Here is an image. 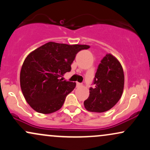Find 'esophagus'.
Here are the masks:
<instances>
[{
    "mask_svg": "<svg viewBox=\"0 0 150 150\" xmlns=\"http://www.w3.org/2000/svg\"><path fill=\"white\" fill-rule=\"evenodd\" d=\"M77 86L78 87H81V86H82V84L80 83V82H77Z\"/></svg>",
    "mask_w": 150,
    "mask_h": 150,
    "instance_id": "esophagus-1",
    "label": "esophagus"
}]
</instances>
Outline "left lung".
Segmentation results:
<instances>
[{
	"instance_id": "obj_1",
	"label": "left lung",
	"mask_w": 150,
	"mask_h": 150,
	"mask_svg": "<svg viewBox=\"0 0 150 150\" xmlns=\"http://www.w3.org/2000/svg\"><path fill=\"white\" fill-rule=\"evenodd\" d=\"M94 88L89 89V96L84 101L85 108L90 112L102 113L117 104L124 88V73L117 58L106 53L99 65L95 75Z\"/></svg>"
}]
</instances>
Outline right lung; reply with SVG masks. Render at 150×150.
Instances as JSON below:
<instances>
[{"label": "right lung", "instance_id": "add662e5", "mask_svg": "<svg viewBox=\"0 0 150 150\" xmlns=\"http://www.w3.org/2000/svg\"><path fill=\"white\" fill-rule=\"evenodd\" d=\"M89 47L50 42L29 53L22 64L20 81L24 97L34 111L49 114L62 107L76 83L59 77L70 71L77 53Z\"/></svg>", "mask_w": 150, "mask_h": 150}]
</instances>
